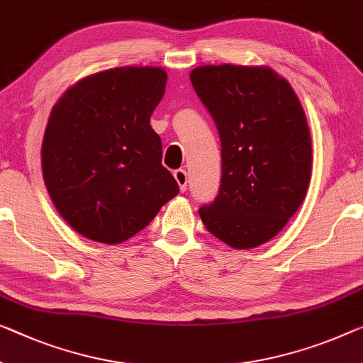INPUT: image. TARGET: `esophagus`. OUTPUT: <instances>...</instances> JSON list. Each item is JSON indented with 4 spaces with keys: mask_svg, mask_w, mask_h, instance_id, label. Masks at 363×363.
<instances>
[{
    "mask_svg": "<svg viewBox=\"0 0 363 363\" xmlns=\"http://www.w3.org/2000/svg\"><path fill=\"white\" fill-rule=\"evenodd\" d=\"M174 177H175V180H177L178 186H180L182 191H186V183H188L186 172L183 170V169H178V170L174 172Z\"/></svg>",
    "mask_w": 363,
    "mask_h": 363,
    "instance_id": "34e87169",
    "label": "esophagus"
}]
</instances>
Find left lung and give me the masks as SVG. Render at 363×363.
<instances>
[{
  "label": "left lung",
  "instance_id": "left-lung-1",
  "mask_svg": "<svg viewBox=\"0 0 363 363\" xmlns=\"http://www.w3.org/2000/svg\"><path fill=\"white\" fill-rule=\"evenodd\" d=\"M189 79L220 138V188L199 208L228 247L255 248L287 224L305 199L311 139L291 84L266 66H199Z\"/></svg>",
  "mask_w": 363,
  "mask_h": 363
}]
</instances>
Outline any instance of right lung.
<instances>
[{
    "label": "right lung",
    "mask_w": 363,
    "mask_h": 363,
    "mask_svg": "<svg viewBox=\"0 0 363 363\" xmlns=\"http://www.w3.org/2000/svg\"><path fill=\"white\" fill-rule=\"evenodd\" d=\"M165 84L167 72L154 66L96 72L68 89L50 113L43 180L60 216L82 237L125 242L180 191L150 126Z\"/></svg>",
    "instance_id": "add662e5"
}]
</instances>
